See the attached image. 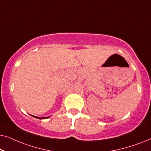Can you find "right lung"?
Here are the masks:
<instances>
[{
  "label": "right lung",
  "instance_id": "add662e5",
  "mask_svg": "<svg viewBox=\"0 0 151 151\" xmlns=\"http://www.w3.org/2000/svg\"><path fill=\"white\" fill-rule=\"evenodd\" d=\"M32 116H33L34 117H36V118L37 119H47V118H49V117H36V116H34V115H32Z\"/></svg>",
  "mask_w": 151,
  "mask_h": 151
}]
</instances>
